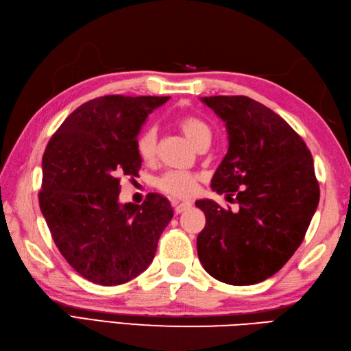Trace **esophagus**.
I'll return each instance as SVG.
<instances>
[{
  "label": "esophagus",
  "mask_w": 351,
  "mask_h": 351,
  "mask_svg": "<svg viewBox=\"0 0 351 351\" xmlns=\"http://www.w3.org/2000/svg\"><path fill=\"white\" fill-rule=\"evenodd\" d=\"M173 205H175L176 213H182V211L189 210L191 207V202L190 201H182V202H173Z\"/></svg>",
  "instance_id": "esophagus-1"
}]
</instances>
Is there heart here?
<instances>
[{"instance_id":"heart-1","label":"heart","mask_w":351,"mask_h":351,"mask_svg":"<svg viewBox=\"0 0 351 351\" xmlns=\"http://www.w3.org/2000/svg\"><path fill=\"white\" fill-rule=\"evenodd\" d=\"M176 125L196 149L211 141V130L208 125L196 115H181L176 120ZM156 130L154 128H144L135 140L136 154H138L143 161H152L156 155ZM156 187L167 195L187 197L195 193L197 187V176L189 173V171L169 170L162 176L158 178Z\"/></svg>"}]
</instances>
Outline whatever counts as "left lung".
<instances>
[{
  "mask_svg": "<svg viewBox=\"0 0 351 351\" xmlns=\"http://www.w3.org/2000/svg\"><path fill=\"white\" fill-rule=\"evenodd\" d=\"M225 123L228 152L211 189L239 208L196 201L205 215L197 256L213 278L256 285L286 265L319 202L313 160L303 138L269 108L245 95L202 97Z\"/></svg>",
  "mask_w": 351,
  "mask_h": 351,
  "instance_id": "obj_1",
  "label": "left lung"
}]
</instances>
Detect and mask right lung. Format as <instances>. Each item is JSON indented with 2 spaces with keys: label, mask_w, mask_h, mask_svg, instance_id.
Here are the masks:
<instances>
[{
  "label": "right lung",
  "mask_w": 351,
  "mask_h": 351,
  "mask_svg": "<svg viewBox=\"0 0 351 351\" xmlns=\"http://www.w3.org/2000/svg\"><path fill=\"white\" fill-rule=\"evenodd\" d=\"M169 97L105 95L66 117L43 156L39 207L58 250L82 277L117 286L152 263L173 217L166 197L121 204L120 178L136 176L135 140L154 109Z\"/></svg>",
  "instance_id": "add662e5"
}]
</instances>
